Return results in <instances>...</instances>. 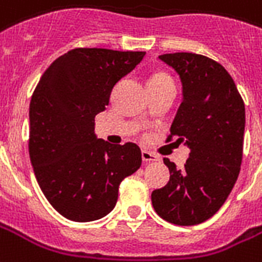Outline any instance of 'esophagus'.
I'll return each instance as SVG.
<instances>
[{
	"label": "esophagus",
	"instance_id": "esophagus-1",
	"mask_svg": "<svg viewBox=\"0 0 262 262\" xmlns=\"http://www.w3.org/2000/svg\"><path fill=\"white\" fill-rule=\"evenodd\" d=\"M141 158H143V162L145 163L158 162L159 161V157L154 152H149V151H141Z\"/></svg>",
	"mask_w": 262,
	"mask_h": 262
}]
</instances>
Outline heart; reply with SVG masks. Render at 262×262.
<instances>
[{"label":"heart","mask_w":262,"mask_h":262,"mask_svg":"<svg viewBox=\"0 0 262 262\" xmlns=\"http://www.w3.org/2000/svg\"><path fill=\"white\" fill-rule=\"evenodd\" d=\"M162 79H170V78L165 75V74H155L152 77L149 78L148 82H155V81H162Z\"/></svg>","instance_id":"obj_1"}]
</instances>
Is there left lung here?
<instances>
[{"mask_svg":"<svg viewBox=\"0 0 262 262\" xmlns=\"http://www.w3.org/2000/svg\"><path fill=\"white\" fill-rule=\"evenodd\" d=\"M159 59L180 75L183 101L170 135L184 143L189 158L177 169L167 158L170 180L151 193L159 217L176 225L201 224L224 205L241 171L245 136V103L232 77L206 56L179 52Z\"/></svg>","mask_w":262,"mask_h":262,"instance_id":"8db88e82","label":"left lung"}]
</instances>
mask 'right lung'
Listing matches in <instances>:
<instances>
[{
    "instance_id": "obj_1",
    "label": "right lung",
    "mask_w": 262,
    "mask_h": 262,
    "mask_svg": "<svg viewBox=\"0 0 262 262\" xmlns=\"http://www.w3.org/2000/svg\"><path fill=\"white\" fill-rule=\"evenodd\" d=\"M145 52L77 48L52 63L30 101V161L39 188L66 219L88 223L115 207L125 177L141 166L135 143L110 144L95 135V117L115 83Z\"/></svg>"
}]
</instances>
